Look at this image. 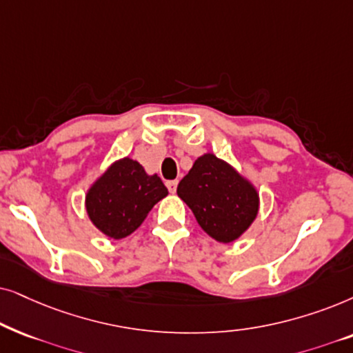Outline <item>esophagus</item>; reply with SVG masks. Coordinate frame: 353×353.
<instances>
[{
  "instance_id": "34e87169",
  "label": "esophagus",
  "mask_w": 353,
  "mask_h": 353,
  "mask_svg": "<svg viewBox=\"0 0 353 353\" xmlns=\"http://www.w3.org/2000/svg\"><path fill=\"white\" fill-rule=\"evenodd\" d=\"M166 187H168V190L171 192V194H174V192L177 190V181H168Z\"/></svg>"
}]
</instances>
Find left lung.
<instances>
[{
  "mask_svg": "<svg viewBox=\"0 0 353 353\" xmlns=\"http://www.w3.org/2000/svg\"><path fill=\"white\" fill-rule=\"evenodd\" d=\"M177 195L192 210L200 228L223 243L237 241L255 221L260 206L252 182L213 153L195 159L177 185Z\"/></svg>",
  "mask_w": 353,
  "mask_h": 353,
  "instance_id": "1",
  "label": "left lung"
}]
</instances>
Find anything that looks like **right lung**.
Instances as JSON below:
<instances>
[{
  "label": "right lung",
  "instance_id": "right-lung-1",
  "mask_svg": "<svg viewBox=\"0 0 353 353\" xmlns=\"http://www.w3.org/2000/svg\"><path fill=\"white\" fill-rule=\"evenodd\" d=\"M168 195L158 174L148 176L135 159H117L93 182L85 195L93 225L111 239H124L140 228L150 211Z\"/></svg>",
  "mask_w": 353,
  "mask_h": 353
}]
</instances>
